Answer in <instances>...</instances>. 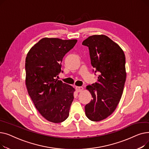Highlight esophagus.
<instances>
[{
	"label": "esophagus",
	"instance_id": "obj_1",
	"mask_svg": "<svg viewBox=\"0 0 149 149\" xmlns=\"http://www.w3.org/2000/svg\"><path fill=\"white\" fill-rule=\"evenodd\" d=\"M75 89H76V91H77V92H81V91H82L83 90V87H79V86H77V87H75Z\"/></svg>",
	"mask_w": 149,
	"mask_h": 149
}]
</instances>
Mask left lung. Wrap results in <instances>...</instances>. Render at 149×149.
I'll return each instance as SVG.
<instances>
[{
	"mask_svg": "<svg viewBox=\"0 0 149 149\" xmlns=\"http://www.w3.org/2000/svg\"><path fill=\"white\" fill-rule=\"evenodd\" d=\"M82 45L89 48L91 65L98 72L97 81L86 86L92 100L85 106V113L90 120L100 121L120 102L126 79V58L120 46L105 35L90 36Z\"/></svg>",
	"mask_w": 149,
	"mask_h": 149,
	"instance_id": "8db88e82",
	"label": "left lung"
}]
</instances>
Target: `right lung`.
Instances as JSON below:
<instances>
[{"label":"right lung","instance_id":"1","mask_svg":"<svg viewBox=\"0 0 149 149\" xmlns=\"http://www.w3.org/2000/svg\"><path fill=\"white\" fill-rule=\"evenodd\" d=\"M77 42L76 39L45 37L27 54L25 81L28 94L39 113L52 123H61L69 116L75 89L56 78L61 71L63 58Z\"/></svg>","mask_w":149,"mask_h":149}]
</instances>
